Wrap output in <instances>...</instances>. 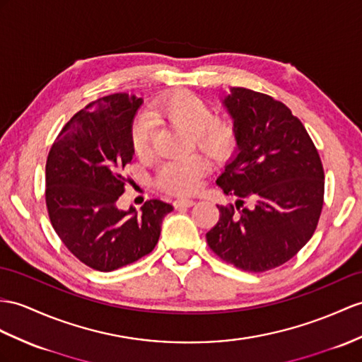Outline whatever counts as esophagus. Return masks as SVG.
I'll use <instances>...</instances> for the list:
<instances>
[{
    "mask_svg": "<svg viewBox=\"0 0 362 362\" xmlns=\"http://www.w3.org/2000/svg\"><path fill=\"white\" fill-rule=\"evenodd\" d=\"M193 204H195V201L189 199V198H178V199L173 201V206H175L176 209H180V207H190V206H193Z\"/></svg>",
    "mask_w": 362,
    "mask_h": 362,
    "instance_id": "esophagus-1",
    "label": "esophagus"
}]
</instances>
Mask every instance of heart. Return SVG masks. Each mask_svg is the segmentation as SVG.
<instances>
[{"mask_svg": "<svg viewBox=\"0 0 362 362\" xmlns=\"http://www.w3.org/2000/svg\"><path fill=\"white\" fill-rule=\"evenodd\" d=\"M155 121H167L192 134L193 144L215 160L230 153L235 132L230 122L215 118L210 104L190 90H176L155 103L148 113L141 115L132 126L130 143L136 156L146 158L152 152ZM209 172V161L201 155H190L184 160L169 161L160 167L156 184L161 189L190 195L199 189L202 176Z\"/></svg>", "mask_w": 362, "mask_h": 362, "instance_id": "heart-1", "label": "heart"}]
</instances>
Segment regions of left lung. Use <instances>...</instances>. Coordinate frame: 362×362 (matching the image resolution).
I'll use <instances>...</instances> for the list:
<instances>
[{"instance_id":"obj_1","label":"left lung","mask_w":362,"mask_h":362,"mask_svg":"<svg viewBox=\"0 0 362 362\" xmlns=\"http://www.w3.org/2000/svg\"><path fill=\"white\" fill-rule=\"evenodd\" d=\"M224 105L238 152L216 184L235 204L216 206L209 247L244 272H267L310 240L324 204V169L303 122L266 93L233 87Z\"/></svg>"}]
</instances>
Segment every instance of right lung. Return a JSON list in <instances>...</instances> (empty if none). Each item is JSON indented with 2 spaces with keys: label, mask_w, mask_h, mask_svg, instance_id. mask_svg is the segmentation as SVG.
<instances>
[{
  "label": "right lung",
  "mask_w": 362,
  "mask_h": 362,
  "mask_svg": "<svg viewBox=\"0 0 362 362\" xmlns=\"http://www.w3.org/2000/svg\"><path fill=\"white\" fill-rule=\"evenodd\" d=\"M143 100L113 93L87 104L61 129L46 163V206L70 253L90 269L112 272L151 253L173 210L161 199L141 211L119 210L122 172L132 161V122Z\"/></svg>",
  "instance_id": "right-lung-1"
}]
</instances>
